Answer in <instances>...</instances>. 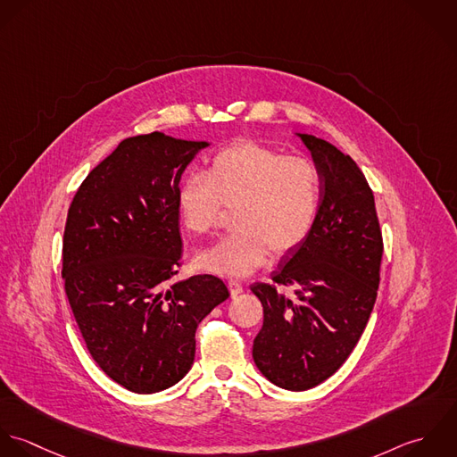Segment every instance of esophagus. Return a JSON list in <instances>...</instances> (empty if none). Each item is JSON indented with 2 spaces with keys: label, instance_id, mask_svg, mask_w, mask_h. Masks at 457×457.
I'll use <instances>...</instances> for the list:
<instances>
[{
  "label": "esophagus",
  "instance_id": "esophagus-1",
  "mask_svg": "<svg viewBox=\"0 0 457 457\" xmlns=\"http://www.w3.org/2000/svg\"><path fill=\"white\" fill-rule=\"evenodd\" d=\"M228 287H229V293L233 296H237V295H240L244 291V286L238 280H228Z\"/></svg>",
  "mask_w": 457,
  "mask_h": 457
}]
</instances>
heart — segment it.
I'll list each match as a JSON object with an SVG mask.
<instances>
[{
    "mask_svg": "<svg viewBox=\"0 0 457 457\" xmlns=\"http://www.w3.org/2000/svg\"><path fill=\"white\" fill-rule=\"evenodd\" d=\"M321 177L303 155H286L270 146L242 141L213 155L206 177L190 175L177 190V212L190 235H208L222 206L235 210L237 233L195 256L203 270L245 277L269 253L296 249L309 235L320 208Z\"/></svg>",
    "mask_w": 457,
    "mask_h": 457,
    "instance_id": "b5f03b06",
    "label": "heart"
}]
</instances>
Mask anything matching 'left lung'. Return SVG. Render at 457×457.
I'll return each instance as SVG.
<instances>
[{
	"mask_svg": "<svg viewBox=\"0 0 457 457\" xmlns=\"http://www.w3.org/2000/svg\"><path fill=\"white\" fill-rule=\"evenodd\" d=\"M321 177L316 220L287 253L274 284L251 291L263 303L253 359L274 385L300 392L330 378L357 346L372 312L383 254L374 195L357 162L325 139L296 134ZM277 285H293L286 297Z\"/></svg>",
	"mask_w": 457,
	"mask_h": 457,
	"instance_id": "8db88e82",
	"label": "left lung"
}]
</instances>
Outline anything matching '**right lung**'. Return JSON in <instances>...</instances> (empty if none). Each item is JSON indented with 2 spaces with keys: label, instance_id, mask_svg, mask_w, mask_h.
<instances>
[{
  "label": "right lung",
  "instance_id": "obj_1",
  "mask_svg": "<svg viewBox=\"0 0 457 457\" xmlns=\"http://www.w3.org/2000/svg\"><path fill=\"white\" fill-rule=\"evenodd\" d=\"M208 141L123 139L78 188L63 235L65 293L98 367L136 394L179 383L195 328L229 291L215 275L173 280L182 258L177 190Z\"/></svg>",
  "mask_w": 457,
  "mask_h": 457
}]
</instances>
